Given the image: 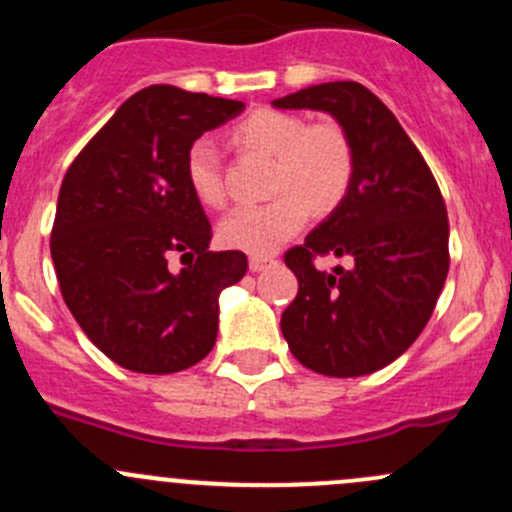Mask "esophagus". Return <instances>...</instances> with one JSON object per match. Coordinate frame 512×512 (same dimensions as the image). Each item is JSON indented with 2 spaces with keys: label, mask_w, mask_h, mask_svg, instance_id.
Instances as JSON below:
<instances>
[{
  "label": "esophagus",
  "mask_w": 512,
  "mask_h": 512,
  "mask_svg": "<svg viewBox=\"0 0 512 512\" xmlns=\"http://www.w3.org/2000/svg\"><path fill=\"white\" fill-rule=\"evenodd\" d=\"M272 257H262V255H255V257H250V270L252 272H262L265 270V267H270L272 265Z\"/></svg>",
  "instance_id": "1"
}]
</instances>
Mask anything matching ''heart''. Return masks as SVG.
Returning <instances> with one entry per match:
<instances>
[{"instance_id":"obj_1","label":"heart","mask_w":512,"mask_h":512,"mask_svg":"<svg viewBox=\"0 0 512 512\" xmlns=\"http://www.w3.org/2000/svg\"><path fill=\"white\" fill-rule=\"evenodd\" d=\"M235 138L242 146L275 158L272 190L277 195L260 205H240L220 220L218 237L230 250L270 255L302 230L309 210L329 213L352 185L354 151L337 123H304L297 113L260 108L237 123ZM185 180L205 208L225 203V180L213 141L198 138L188 148Z\"/></svg>"}]
</instances>
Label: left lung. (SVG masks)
<instances>
[{
  "instance_id": "left-lung-1",
  "label": "left lung",
  "mask_w": 512,
  "mask_h": 512,
  "mask_svg": "<svg viewBox=\"0 0 512 512\" xmlns=\"http://www.w3.org/2000/svg\"><path fill=\"white\" fill-rule=\"evenodd\" d=\"M272 106L327 113L354 151L342 203L285 255L299 282L280 322L289 352L339 379L384 369L416 342L446 282L441 190L394 113L356 81L307 86ZM329 251L353 267L317 271L311 257Z\"/></svg>"
}]
</instances>
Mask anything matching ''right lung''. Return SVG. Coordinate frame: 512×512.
Wrapping results in <instances>:
<instances>
[{"label":"right lung","instance_id":"1","mask_svg":"<svg viewBox=\"0 0 512 512\" xmlns=\"http://www.w3.org/2000/svg\"><path fill=\"white\" fill-rule=\"evenodd\" d=\"M242 108L148 86L121 103L61 183L51 230L61 294L86 337L123 369L173 374L215 347L220 294L245 277L247 257L208 250L213 230L185 180V153ZM170 254L191 265L170 273Z\"/></svg>","mask_w":512,"mask_h":512}]
</instances>
